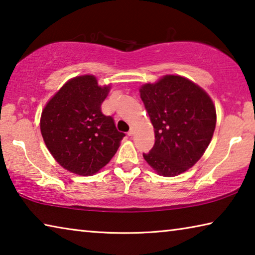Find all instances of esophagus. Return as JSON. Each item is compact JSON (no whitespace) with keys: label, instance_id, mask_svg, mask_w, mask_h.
I'll return each instance as SVG.
<instances>
[{"label":"esophagus","instance_id":"esophagus-1","mask_svg":"<svg viewBox=\"0 0 255 255\" xmlns=\"http://www.w3.org/2000/svg\"><path fill=\"white\" fill-rule=\"evenodd\" d=\"M133 133H135V130H133V129H130V130L128 131V136H132Z\"/></svg>","mask_w":255,"mask_h":255}]
</instances>
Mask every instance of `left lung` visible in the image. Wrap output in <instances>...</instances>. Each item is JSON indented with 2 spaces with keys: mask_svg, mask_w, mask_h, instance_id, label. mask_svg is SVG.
<instances>
[{
  "mask_svg": "<svg viewBox=\"0 0 255 255\" xmlns=\"http://www.w3.org/2000/svg\"><path fill=\"white\" fill-rule=\"evenodd\" d=\"M139 92L155 132L153 148L143 153L145 161L159 175L183 173L199 161L213 138V101L200 86L179 75H165Z\"/></svg>",
  "mask_w": 255,
  "mask_h": 255,
  "instance_id": "obj_1",
  "label": "left lung"
}]
</instances>
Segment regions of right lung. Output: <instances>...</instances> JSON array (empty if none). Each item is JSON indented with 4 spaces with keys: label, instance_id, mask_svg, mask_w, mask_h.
I'll return each mask as SVG.
<instances>
[{
    "label": "right lung",
    "instance_id": "1",
    "mask_svg": "<svg viewBox=\"0 0 255 255\" xmlns=\"http://www.w3.org/2000/svg\"><path fill=\"white\" fill-rule=\"evenodd\" d=\"M110 86L98 85L93 75L66 82L47 103L40 130L47 148L64 169L92 175L110 162L125 137L101 105Z\"/></svg>",
    "mask_w": 255,
    "mask_h": 255
}]
</instances>
